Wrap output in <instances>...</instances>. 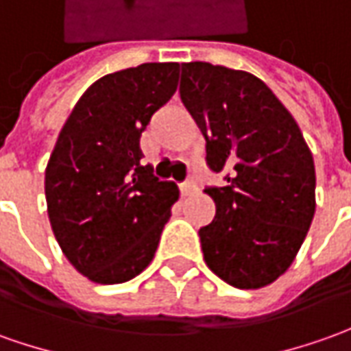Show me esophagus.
Wrapping results in <instances>:
<instances>
[{"label":"esophagus","instance_id":"obj_1","mask_svg":"<svg viewBox=\"0 0 351 351\" xmlns=\"http://www.w3.org/2000/svg\"><path fill=\"white\" fill-rule=\"evenodd\" d=\"M195 190H197V188H195V182H192V180H188V182H184V184H180V194L184 195H192L195 192Z\"/></svg>","mask_w":351,"mask_h":351}]
</instances>
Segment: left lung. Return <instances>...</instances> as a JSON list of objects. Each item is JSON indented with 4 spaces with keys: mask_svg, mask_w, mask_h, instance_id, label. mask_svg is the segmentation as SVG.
<instances>
[{
    "mask_svg": "<svg viewBox=\"0 0 351 351\" xmlns=\"http://www.w3.org/2000/svg\"><path fill=\"white\" fill-rule=\"evenodd\" d=\"M180 99L206 138V161L226 186L207 188L215 219L199 228L207 267L234 288L275 282L315 215V165L300 126L257 76L182 63Z\"/></svg>",
    "mask_w": 351,
    "mask_h": 351,
    "instance_id": "1",
    "label": "left lung"
}]
</instances>
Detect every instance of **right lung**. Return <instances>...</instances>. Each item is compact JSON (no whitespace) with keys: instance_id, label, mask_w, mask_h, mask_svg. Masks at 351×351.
Returning a JSON list of instances; mask_svg holds the SVG:
<instances>
[{"instance_id":"add662e5","label":"right lung","mask_w":351,"mask_h":351,"mask_svg":"<svg viewBox=\"0 0 351 351\" xmlns=\"http://www.w3.org/2000/svg\"><path fill=\"white\" fill-rule=\"evenodd\" d=\"M178 73V63H144L101 76L59 132L45 169L47 215L65 257L92 282H126L156 256L178 188L140 163V136Z\"/></svg>"}]
</instances>
